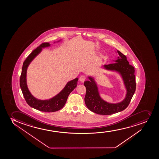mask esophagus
Segmentation results:
<instances>
[{"label":"esophagus","instance_id":"esophagus-1","mask_svg":"<svg viewBox=\"0 0 159 159\" xmlns=\"http://www.w3.org/2000/svg\"><path fill=\"white\" fill-rule=\"evenodd\" d=\"M86 79V77L84 75H81L80 77H79V80L81 82H84Z\"/></svg>","mask_w":159,"mask_h":159}]
</instances>
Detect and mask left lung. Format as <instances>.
<instances>
[{"label":"left lung","mask_w":159,"mask_h":159,"mask_svg":"<svg viewBox=\"0 0 159 159\" xmlns=\"http://www.w3.org/2000/svg\"><path fill=\"white\" fill-rule=\"evenodd\" d=\"M119 56L113 60L114 63L104 65L103 68L119 74L126 89L125 98L119 102L110 103L102 98L99 93L97 83L94 77L89 75V80L84 82L87 89L84 97L85 105L90 111L98 115H110L123 111L130 103L136 87L134 68L129 64L125 55L116 50Z\"/></svg>","instance_id":"obj_1"}]
</instances>
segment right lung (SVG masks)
Returning <instances> with one entry per match:
<instances>
[{
    "label": "right lung",
    "mask_w": 159,
    "mask_h": 159,
    "mask_svg": "<svg viewBox=\"0 0 159 159\" xmlns=\"http://www.w3.org/2000/svg\"><path fill=\"white\" fill-rule=\"evenodd\" d=\"M61 40L60 39L59 41L54 42V43H59ZM50 46L51 44L49 43H43L28 56L23 63L22 71L20 78V87L28 104L35 109L48 112L58 111L63 108L67 101L69 95L77 87V82L78 81V78L69 81L59 93L49 99L40 100L34 97L31 93L28 88L27 83L28 67L34 58L41 52L43 48L49 47Z\"/></svg>",
    "instance_id": "add662e5"
}]
</instances>
